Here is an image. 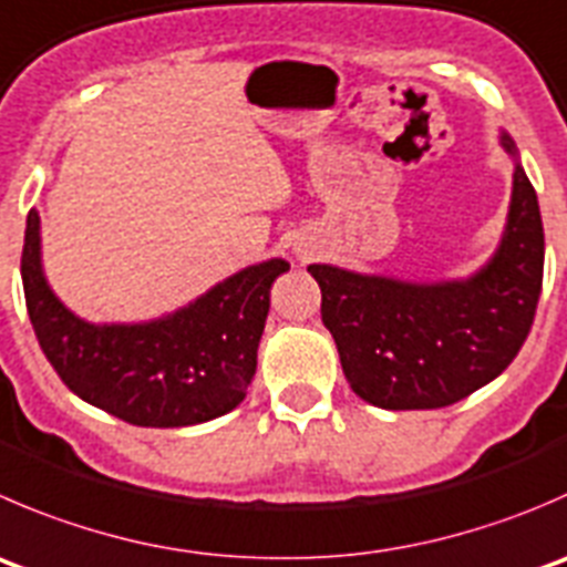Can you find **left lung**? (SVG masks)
Listing matches in <instances>:
<instances>
[{
	"instance_id": "left-lung-1",
	"label": "left lung",
	"mask_w": 567,
	"mask_h": 567,
	"mask_svg": "<svg viewBox=\"0 0 567 567\" xmlns=\"http://www.w3.org/2000/svg\"><path fill=\"white\" fill-rule=\"evenodd\" d=\"M502 146L515 155L513 137ZM543 221L520 163L507 229L471 279L412 285L310 266L351 390L382 410H437L493 382L524 346L543 288Z\"/></svg>"
}]
</instances>
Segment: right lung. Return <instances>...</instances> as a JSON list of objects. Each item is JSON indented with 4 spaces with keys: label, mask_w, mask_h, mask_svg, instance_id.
Masks as SVG:
<instances>
[{
    "label": "right lung",
    "mask_w": 567,
    "mask_h": 567,
    "mask_svg": "<svg viewBox=\"0 0 567 567\" xmlns=\"http://www.w3.org/2000/svg\"><path fill=\"white\" fill-rule=\"evenodd\" d=\"M285 260L249 266L194 305L150 323H87L60 305L41 271V218L27 216L21 282L43 354L71 393L132 426H190L235 410Z\"/></svg>",
    "instance_id": "1"
}]
</instances>
